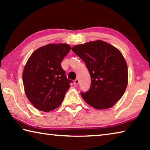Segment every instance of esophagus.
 I'll list each match as a JSON object with an SVG mask.
<instances>
[{"mask_svg":"<svg viewBox=\"0 0 150 150\" xmlns=\"http://www.w3.org/2000/svg\"><path fill=\"white\" fill-rule=\"evenodd\" d=\"M79 79H76L74 81V84L75 85H79Z\"/></svg>","mask_w":150,"mask_h":150,"instance_id":"esophagus-1","label":"esophagus"}]
</instances>
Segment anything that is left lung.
Wrapping results in <instances>:
<instances>
[{"label":"left lung","mask_w":150,"mask_h":150,"mask_svg":"<svg viewBox=\"0 0 150 150\" xmlns=\"http://www.w3.org/2000/svg\"><path fill=\"white\" fill-rule=\"evenodd\" d=\"M71 50L85 62L91 76L89 90L81 92L83 99L96 109L115 105L128 84V67L120 51L101 40L75 45Z\"/></svg>","instance_id":"obj_1"}]
</instances>
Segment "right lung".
<instances>
[{
	"mask_svg": "<svg viewBox=\"0 0 150 150\" xmlns=\"http://www.w3.org/2000/svg\"><path fill=\"white\" fill-rule=\"evenodd\" d=\"M71 47L48 44L38 48L25 65L22 79L27 98L38 110L49 112L59 107L71 80L65 76L61 63Z\"/></svg>",
	"mask_w": 150,
	"mask_h": 150,
	"instance_id": "right-lung-1",
	"label": "right lung"
}]
</instances>
